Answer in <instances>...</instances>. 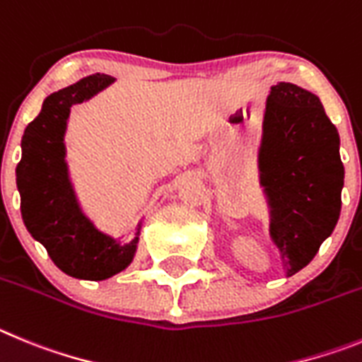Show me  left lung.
I'll return each instance as SVG.
<instances>
[{"label":"left lung","instance_id":"obj_1","mask_svg":"<svg viewBox=\"0 0 362 362\" xmlns=\"http://www.w3.org/2000/svg\"><path fill=\"white\" fill-rule=\"evenodd\" d=\"M259 165L270 234L292 276L312 262L341 213L339 133L314 93L292 83L272 86Z\"/></svg>","mask_w":362,"mask_h":362}]
</instances>
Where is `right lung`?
I'll use <instances>...</instances> for the list:
<instances>
[{
    "mask_svg": "<svg viewBox=\"0 0 362 362\" xmlns=\"http://www.w3.org/2000/svg\"><path fill=\"white\" fill-rule=\"evenodd\" d=\"M104 74L83 77L45 99L41 113L25 129L23 157L16 168L21 216L28 233L45 245L52 262L68 276L106 279L132 263L139 233L119 243L81 213L64 164L63 135L71 104L90 99L112 83Z\"/></svg>",
    "mask_w": 362,
    "mask_h": 362,
    "instance_id": "add662e5",
    "label": "right lung"
}]
</instances>
